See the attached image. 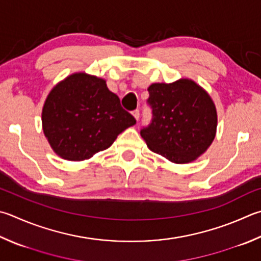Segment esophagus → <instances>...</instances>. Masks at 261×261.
<instances>
[{
	"label": "esophagus",
	"mask_w": 261,
	"mask_h": 261,
	"mask_svg": "<svg viewBox=\"0 0 261 261\" xmlns=\"http://www.w3.org/2000/svg\"><path fill=\"white\" fill-rule=\"evenodd\" d=\"M132 115H134V117L136 118L137 121L139 120V116H140V113H139V110H136V111H134L132 112Z\"/></svg>",
	"instance_id": "34e87169"
}]
</instances>
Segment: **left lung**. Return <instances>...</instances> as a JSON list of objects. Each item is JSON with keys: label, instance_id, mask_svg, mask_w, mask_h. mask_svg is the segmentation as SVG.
<instances>
[{"label": "left lung", "instance_id": "8db88e82", "mask_svg": "<svg viewBox=\"0 0 261 261\" xmlns=\"http://www.w3.org/2000/svg\"><path fill=\"white\" fill-rule=\"evenodd\" d=\"M153 112L140 135L154 153L177 164L191 163L209 148L217 132V110L204 89L189 79L148 87Z\"/></svg>", "mask_w": 261, "mask_h": 261}]
</instances>
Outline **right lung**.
Returning a JSON list of instances; mask_svg holds the SVG:
<instances>
[{"instance_id": "add662e5", "label": "right lung", "mask_w": 261, "mask_h": 261, "mask_svg": "<svg viewBox=\"0 0 261 261\" xmlns=\"http://www.w3.org/2000/svg\"><path fill=\"white\" fill-rule=\"evenodd\" d=\"M136 124L103 79L74 73L56 84L42 110V127L61 159L84 161L107 149L117 136Z\"/></svg>"}]
</instances>
